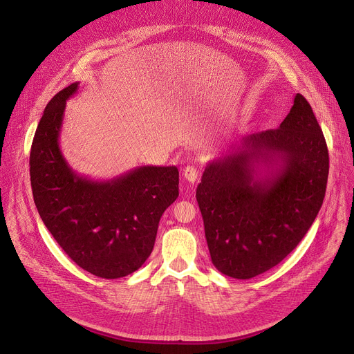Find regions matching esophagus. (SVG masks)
<instances>
[{
  "mask_svg": "<svg viewBox=\"0 0 354 354\" xmlns=\"http://www.w3.org/2000/svg\"><path fill=\"white\" fill-rule=\"evenodd\" d=\"M197 175H198V169H197L194 165H187V167L183 168V178H185L187 182H190V183L196 182Z\"/></svg>",
  "mask_w": 354,
  "mask_h": 354,
  "instance_id": "1",
  "label": "esophagus"
}]
</instances>
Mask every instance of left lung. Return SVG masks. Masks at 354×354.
Here are the masks:
<instances>
[{
	"label": "left lung",
	"mask_w": 354,
	"mask_h": 354,
	"mask_svg": "<svg viewBox=\"0 0 354 354\" xmlns=\"http://www.w3.org/2000/svg\"><path fill=\"white\" fill-rule=\"evenodd\" d=\"M328 174L325 137L299 93L279 129L210 161L196 198L218 272L245 280L279 265L317 218Z\"/></svg>",
	"instance_id": "8db88e82"
}]
</instances>
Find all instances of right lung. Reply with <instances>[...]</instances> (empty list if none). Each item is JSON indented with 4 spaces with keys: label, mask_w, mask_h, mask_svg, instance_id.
Here are the masks:
<instances>
[{
    "label": "right lung",
    "mask_w": 354,
    "mask_h": 354,
    "mask_svg": "<svg viewBox=\"0 0 354 354\" xmlns=\"http://www.w3.org/2000/svg\"><path fill=\"white\" fill-rule=\"evenodd\" d=\"M74 82L47 104L30 149V185L39 216L66 254L102 279L124 277L147 261L164 212L179 196L176 167H137L111 180L78 175L59 138Z\"/></svg>",
    "instance_id": "obj_1"
}]
</instances>
